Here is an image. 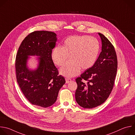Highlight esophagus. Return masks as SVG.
Segmentation results:
<instances>
[{"label": "esophagus", "mask_w": 135, "mask_h": 135, "mask_svg": "<svg viewBox=\"0 0 135 135\" xmlns=\"http://www.w3.org/2000/svg\"><path fill=\"white\" fill-rule=\"evenodd\" d=\"M65 80H66V84L69 83L70 82H71V81H72V80H71V79H70V78H65Z\"/></svg>", "instance_id": "1"}]
</instances>
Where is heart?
Segmentation results:
<instances>
[{
  "mask_svg": "<svg viewBox=\"0 0 135 135\" xmlns=\"http://www.w3.org/2000/svg\"><path fill=\"white\" fill-rule=\"evenodd\" d=\"M99 51L98 41L87 36H72L64 41L63 47L58 46L51 52V59L55 65L62 66L69 56L70 60L60 69V73L66 77L78 75L81 68L87 70L96 62Z\"/></svg>",
  "mask_w": 135,
  "mask_h": 135,
  "instance_id": "obj_1",
  "label": "heart"
}]
</instances>
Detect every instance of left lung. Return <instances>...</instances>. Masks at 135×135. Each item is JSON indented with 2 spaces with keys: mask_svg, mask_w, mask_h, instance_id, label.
Here are the masks:
<instances>
[{
  "mask_svg": "<svg viewBox=\"0 0 135 135\" xmlns=\"http://www.w3.org/2000/svg\"><path fill=\"white\" fill-rule=\"evenodd\" d=\"M102 51L94 65L75 79L78 87L75 97L84 108L92 109L104 103L110 95L118 68L117 54L111 42L98 33Z\"/></svg>",
  "mask_w": 135,
  "mask_h": 135,
  "instance_id": "1",
  "label": "left lung"
}]
</instances>
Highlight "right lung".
<instances>
[{
	"mask_svg": "<svg viewBox=\"0 0 135 135\" xmlns=\"http://www.w3.org/2000/svg\"><path fill=\"white\" fill-rule=\"evenodd\" d=\"M57 41L56 34L47 31L30 33L20 46L15 60L17 83L24 96L34 105L47 107L54 104L65 78L51 59L52 49ZM40 56L39 65L30 70L26 65L29 56Z\"/></svg>",
	"mask_w": 135,
	"mask_h": 135,
	"instance_id": "add662e5",
	"label": "right lung"
}]
</instances>
